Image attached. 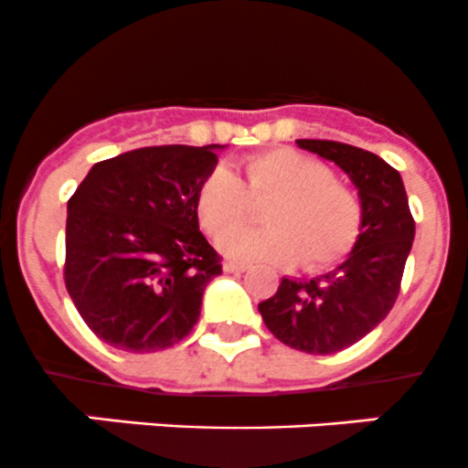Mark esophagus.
Returning a JSON list of instances; mask_svg holds the SVG:
<instances>
[{
	"label": "esophagus",
	"mask_w": 468,
	"mask_h": 468,
	"mask_svg": "<svg viewBox=\"0 0 468 468\" xmlns=\"http://www.w3.org/2000/svg\"><path fill=\"white\" fill-rule=\"evenodd\" d=\"M225 272H245L248 271V263H240V261H225Z\"/></svg>",
	"instance_id": "34e87169"
}]
</instances>
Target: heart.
Returning <instances> with one entry per match:
<instances>
[{"label": "heart", "instance_id": "heart-1", "mask_svg": "<svg viewBox=\"0 0 468 468\" xmlns=\"http://www.w3.org/2000/svg\"><path fill=\"white\" fill-rule=\"evenodd\" d=\"M268 199L263 229H232L249 215V202ZM196 214L207 234L220 239L232 259L325 268L353 250L362 229V205L330 165L291 147L259 152L243 161V177L218 165L196 191Z\"/></svg>", "mask_w": 468, "mask_h": 468}]
</instances>
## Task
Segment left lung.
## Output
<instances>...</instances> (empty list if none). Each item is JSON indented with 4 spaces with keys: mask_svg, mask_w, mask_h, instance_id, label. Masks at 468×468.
I'll use <instances>...</instances> for the list:
<instances>
[{
    "mask_svg": "<svg viewBox=\"0 0 468 468\" xmlns=\"http://www.w3.org/2000/svg\"><path fill=\"white\" fill-rule=\"evenodd\" d=\"M295 143L348 175L362 205V229L344 263L312 280L282 277L277 293L259 303V314L282 344L332 355L364 339L391 312L414 240V218L400 173L385 159L336 141Z\"/></svg>",
    "mask_w": 468,
    "mask_h": 468,
    "instance_id": "left-lung-1",
    "label": "left lung"
}]
</instances>
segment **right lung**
<instances>
[{
	"instance_id": "add662e5",
	"label": "right lung",
	"mask_w": 468,
	"mask_h": 468,
	"mask_svg": "<svg viewBox=\"0 0 468 468\" xmlns=\"http://www.w3.org/2000/svg\"><path fill=\"white\" fill-rule=\"evenodd\" d=\"M225 145H159L100 161L68 202L66 289L86 325L127 353L179 344L223 272L196 191Z\"/></svg>"
}]
</instances>
